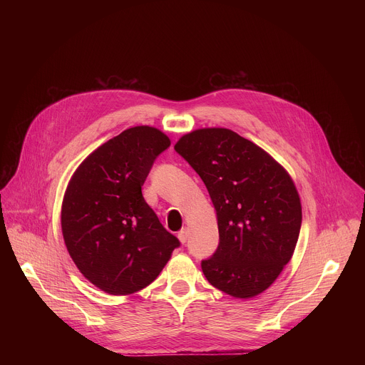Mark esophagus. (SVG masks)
Masks as SVG:
<instances>
[{
    "instance_id": "esophagus-1",
    "label": "esophagus",
    "mask_w": 365,
    "mask_h": 365,
    "mask_svg": "<svg viewBox=\"0 0 365 365\" xmlns=\"http://www.w3.org/2000/svg\"><path fill=\"white\" fill-rule=\"evenodd\" d=\"M178 238H179V241H180L182 244H185L186 240H187V230H186V228H182V230L179 231V234H178Z\"/></svg>"
}]
</instances>
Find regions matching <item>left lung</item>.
Masks as SVG:
<instances>
[{
    "label": "left lung",
    "mask_w": 365,
    "mask_h": 365,
    "mask_svg": "<svg viewBox=\"0 0 365 365\" xmlns=\"http://www.w3.org/2000/svg\"><path fill=\"white\" fill-rule=\"evenodd\" d=\"M175 150L200 176L217 212L220 245L202 262L206 280L235 299L263 293L290 262L300 232L292 176L266 150L222 127L193 130Z\"/></svg>",
    "instance_id": "left-lung-1"
}]
</instances>
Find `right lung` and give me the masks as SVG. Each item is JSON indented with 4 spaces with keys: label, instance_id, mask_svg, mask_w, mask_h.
Listing matches in <instances>:
<instances>
[{
    "label": "right lung",
    "instance_id": "obj_1",
    "mask_svg": "<svg viewBox=\"0 0 365 365\" xmlns=\"http://www.w3.org/2000/svg\"><path fill=\"white\" fill-rule=\"evenodd\" d=\"M169 145L159 128H127L93 150L68 183L65 245L82 276L108 294L147 287L179 247L141 193L154 159Z\"/></svg>",
    "mask_w": 365,
    "mask_h": 365
}]
</instances>
